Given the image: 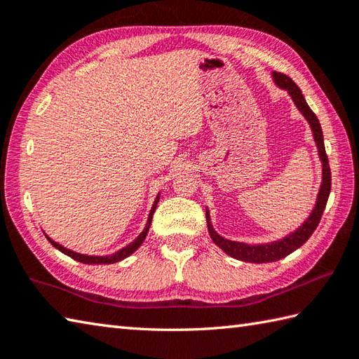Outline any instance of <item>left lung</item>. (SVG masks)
Instances as JSON below:
<instances>
[{
    "mask_svg": "<svg viewBox=\"0 0 359 359\" xmlns=\"http://www.w3.org/2000/svg\"><path fill=\"white\" fill-rule=\"evenodd\" d=\"M273 80L280 89L287 90L290 97L293 98L296 108L301 111L302 116L306 117V120L309 121L311 133H313V139H315L316 147H318L319 158H321V162H323V184H321V188H319L315 208L310 212V216L307 217L306 222H304L299 228H296L293 233L285 236V238L270 242V243L250 245V243L236 242V241L222 238V236L217 234L215 231V228H212L211 219H210L208 210H207L208 233L211 236L212 242H215L219 248H222L228 256L239 259V261H243V262H255V264L276 262V261H279V259L288 256L290 253H293L294 250L304 245V243L309 241L310 236L313 234V231L316 230V226L319 224V220H321V217H323V212L325 210L327 201H329L330 188H332L330 165H329V158H327V154H325L323 129H321V125H319L318 117L315 116V112L310 109V106L307 104L306 98H304L301 89L296 86V83L290 79L288 75H284L280 72H273Z\"/></svg>",
    "mask_w": 359,
    "mask_h": 359,
    "instance_id": "left-lung-1",
    "label": "left lung"
}]
</instances>
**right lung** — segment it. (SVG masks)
<instances>
[{
	"mask_svg": "<svg viewBox=\"0 0 359 359\" xmlns=\"http://www.w3.org/2000/svg\"><path fill=\"white\" fill-rule=\"evenodd\" d=\"M158 199H160V194H157L156 201H154V205H152V208H151V211H149V216H148V222H147V225H144L143 231H142L139 236H137V238H135L131 243H129V245H126L125 248H121V250L116 251V253H112V255H109V256H88V255L75 253V251L67 250V248H65L63 245H60V243H57L55 241H52L48 234H46V238H48V241H49V242L52 243V245L55 247L57 250H60V251H62V253H65L66 256H69V257L75 259V261H79V262L89 264V265H94V264H116V262H118V261H123L125 257L131 256V255L134 253V251H135L137 248H139V247L142 245V243H143L144 238H147V234H148V231H149L152 215H154V211H156V208H157Z\"/></svg>",
	"mask_w": 359,
	"mask_h": 359,
	"instance_id": "right-lung-1",
	"label": "right lung"
}]
</instances>
